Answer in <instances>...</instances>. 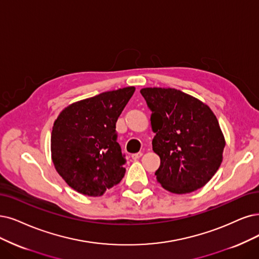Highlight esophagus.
<instances>
[{"label":"esophagus","mask_w":259,"mask_h":259,"mask_svg":"<svg viewBox=\"0 0 259 259\" xmlns=\"http://www.w3.org/2000/svg\"><path fill=\"white\" fill-rule=\"evenodd\" d=\"M143 156V152H137V154H132L131 155V158L133 159V160H137V159H139V158H141Z\"/></svg>","instance_id":"34e87169"}]
</instances>
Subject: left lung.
Wrapping results in <instances>:
<instances>
[{
    "label": "left lung",
    "mask_w": 259,
    "mask_h": 259,
    "mask_svg": "<svg viewBox=\"0 0 259 259\" xmlns=\"http://www.w3.org/2000/svg\"><path fill=\"white\" fill-rule=\"evenodd\" d=\"M141 94L151 111L152 150L160 157L158 183L171 193L204 187L223 160L225 139L207 104L175 89L146 88Z\"/></svg>",
    "instance_id": "left-lung-1"
}]
</instances>
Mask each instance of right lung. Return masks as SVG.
Instances as JSON below:
<instances>
[{"label": "right lung", "instance_id": "obj_1", "mask_svg": "<svg viewBox=\"0 0 259 259\" xmlns=\"http://www.w3.org/2000/svg\"><path fill=\"white\" fill-rule=\"evenodd\" d=\"M136 88L129 86L73 102L54 121L51 157L66 184L83 195L101 196L126 173L116 121Z\"/></svg>", "mask_w": 259, "mask_h": 259}]
</instances>
